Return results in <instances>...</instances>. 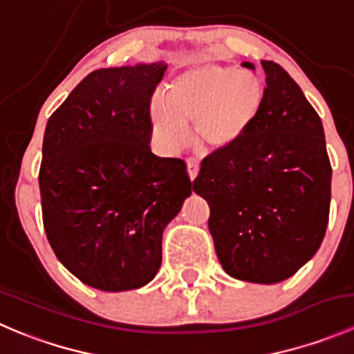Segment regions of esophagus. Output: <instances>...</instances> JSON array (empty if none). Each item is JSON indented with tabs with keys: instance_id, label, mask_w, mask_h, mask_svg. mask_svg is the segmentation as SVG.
Wrapping results in <instances>:
<instances>
[{
	"instance_id": "1",
	"label": "esophagus",
	"mask_w": 354,
	"mask_h": 354,
	"mask_svg": "<svg viewBox=\"0 0 354 354\" xmlns=\"http://www.w3.org/2000/svg\"><path fill=\"white\" fill-rule=\"evenodd\" d=\"M187 166H188V176H190V180H195L200 169V160L197 157H188Z\"/></svg>"
}]
</instances>
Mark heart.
Listing matches in <instances>:
<instances>
[{"mask_svg":"<svg viewBox=\"0 0 354 354\" xmlns=\"http://www.w3.org/2000/svg\"><path fill=\"white\" fill-rule=\"evenodd\" d=\"M266 99V88L250 71L198 63L178 75L164 102H152V123L164 147L176 151L188 138L202 151L231 147L250 130Z\"/></svg>","mask_w":354,"mask_h":354,"instance_id":"1","label":"heart"}]
</instances>
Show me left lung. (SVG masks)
<instances>
[{
    "instance_id": "1",
    "label": "left lung",
    "mask_w": 354,
    "mask_h": 354,
    "mask_svg": "<svg viewBox=\"0 0 354 354\" xmlns=\"http://www.w3.org/2000/svg\"><path fill=\"white\" fill-rule=\"evenodd\" d=\"M260 63L266 99L259 116L241 140L203 157L194 190L209 202L223 269L234 279L274 284L320 248L332 167L322 120L299 85L277 63Z\"/></svg>"
}]
</instances>
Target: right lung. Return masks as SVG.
I'll list each match as a JSON object with an SVG mask.
<instances>
[{
    "label": "right lung",
    "mask_w": 354,
    "mask_h": 354,
    "mask_svg": "<svg viewBox=\"0 0 354 354\" xmlns=\"http://www.w3.org/2000/svg\"><path fill=\"white\" fill-rule=\"evenodd\" d=\"M166 65L101 68L51 114L39 169L42 223L59 262L101 291L154 279L162 231L194 183L151 151V99Z\"/></svg>",
    "instance_id": "right-lung-1"
}]
</instances>
